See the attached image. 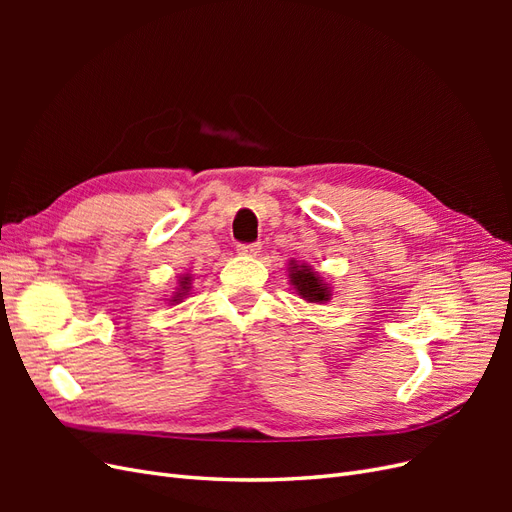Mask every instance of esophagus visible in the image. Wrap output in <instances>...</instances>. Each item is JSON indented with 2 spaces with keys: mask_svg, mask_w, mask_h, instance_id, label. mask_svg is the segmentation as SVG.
Here are the masks:
<instances>
[{
  "mask_svg": "<svg viewBox=\"0 0 512 512\" xmlns=\"http://www.w3.org/2000/svg\"><path fill=\"white\" fill-rule=\"evenodd\" d=\"M260 243H241L239 245V254L241 256H258L260 254Z\"/></svg>",
  "mask_w": 512,
  "mask_h": 512,
  "instance_id": "obj_1",
  "label": "esophagus"
}]
</instances>
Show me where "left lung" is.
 I'll return each instance as SVG.
<instances>
[{"label": "left lung", "instance_id": "8db88e82", "mask_svg": "<svg viewBox=\"0 0 512 512\" xmlns=\"http://www.w3.org/2000/svg\"><path fill=\"white\" fill-rule=\"evenodd\" d=\"M288 277L292 288L297 290L301 299L307 303H327L331 299V288L329 284L322 280V277L309 267V265H297V262L290 260L288 267Z\"/></svg>", "mask_w": 512, "mask_h": 512}]
</instances>
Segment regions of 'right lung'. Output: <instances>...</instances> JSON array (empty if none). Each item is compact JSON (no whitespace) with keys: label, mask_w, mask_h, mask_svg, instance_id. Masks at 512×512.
<instances>
[{"label":"right lung","mask_w":512,"mask_h":512,"mask_svg":"<svg viewBox=\"0 0 512 512\" xmlns=\"http://www.w3.org/2000/svg\"><path fill=\"white\" fill-rule=\"evenodd\" d=\"M190 284H192V277H190L188 273H185V275H181V277H179V288H177V292L173 294V299H170V305L179 303V301L185 297V294L190 292V288H192Z\"/></svg>","instance_id":"1"}]
</instances>
